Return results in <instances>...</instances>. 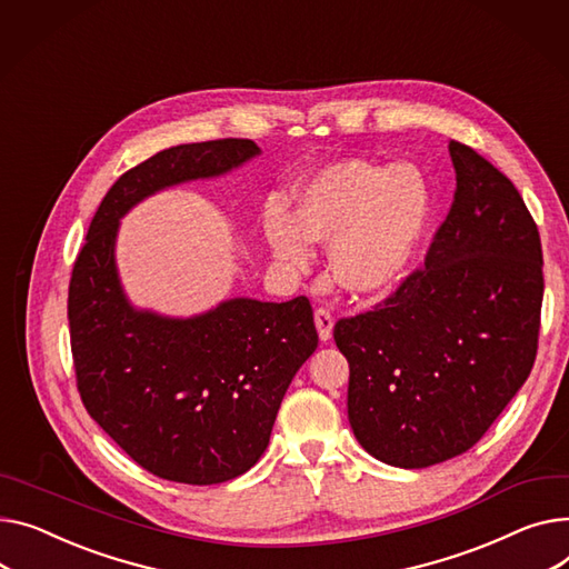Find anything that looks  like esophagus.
<instances>
[{"instance_id":"esophagus-1","label":"esophagus","mask_w":569,"mask_h":569,"mask_svg":"<svg viewBox=\"0 0 569 569\" xmlns=\"http://www.w3.org/2000/svg\"><path fill=\"white\" fill-rule=\"evenodd\" d=\"M316 329H318V336L320 340H331V333H333V316L329 309H318L316 311Z\"/></svg>"}]
</instances>
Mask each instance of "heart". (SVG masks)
Returning <instances> with one entry per match:
<instances>
[{
    "label": "heart",
    "instance_id": "heart-1",
    "mask_svg": "<svg viewBox=\"0 0 569 569\" xmlns=\"http://www.w3.org/2000/svg\"><path fill=\"white\" fill-rule=\"evenodd\" d=\"M432 217L426 176L411 164L340 160L316 171L295 194L262 210V238L290 270L311 260V242H329V272L350 292L391 288L419 251Z\"/></svg>",
    "mask_w": 569,
    "mask_h": 569
}]
</instances>
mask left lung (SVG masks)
<instances>
[{"label": "left lung", "instance_id": "8db88e82", "mask_svg": "<svg viewBox=\"0 0 569 569\" xmlns=\"http://www.w3.org/2000/svg\"><path fill=\"white\" fill-rule=\"evenodd\" d=\"M456 199L426 258L375 311L338 320L348 419L366 452L423 469L469 450L531 375L542 244L515 184L448 143Z\"/></svg>", "mask_w": 569, "mask_h": 569}]
</instances>
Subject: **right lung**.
<instances>
[{"label":"right lung","instance_id":"1","mask_svg":"<svg viewBox=\"0 0 569 569\" xmlns=\"http://www.w3.org/2000/svg\"><path fill=\"white\" fill-rule=\"evenodd\" d=\"M258 156L251 139L160 150L111 184L74 260L68 322L82 402L164 480L217 485L249 471L318 331L307 297H231L189 318L134 307L117 264L121 219L169 187L221 178Z\"/></svg>","mask_w":569,"mask_h":569}]
</instances>
